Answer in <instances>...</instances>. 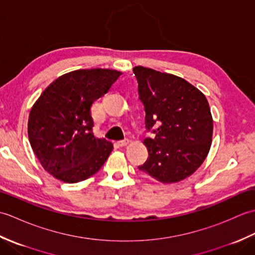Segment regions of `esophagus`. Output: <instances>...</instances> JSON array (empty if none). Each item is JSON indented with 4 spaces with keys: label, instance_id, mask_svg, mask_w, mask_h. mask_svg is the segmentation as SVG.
I'll return each mask as SVG.
<instances>
[{
    "label": "esophagus",
    "instance_id": "34e87169",
    "mask_svg": "<svg viewBox=\"0 0 255 255\" xmlns=\"http://www.w3.org/2000/svg\"><path fill=\"white\" fill-rule=\"evenodd\" d=\"M121 147H125V145H127L129 143V139H124V140H121V141L117 142Z\"/></svg>",
    "mask_w": 255,
    "mask_h": 255
}]
</instances>
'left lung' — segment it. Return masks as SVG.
<instances>
[{
    "label": "left lung",
    "instance_id": "left-lung-1",
    "mask_svg": "<svg viewBox=\"0 0 255 255\" xmlns=\"http://www.w3.org/2000/svg\"><path fill=\"white\" fill-rule=\"evenodd\" d=\"M139 96L145 111L148 160L139 170L164 184L191 176L203 164L213 141L214 122L206 96L187 81L171 73L137 66Z\"/></svg>",
    "mask_w": 255,
    "mask_h": 255
}]
</instances>
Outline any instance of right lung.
Masks as SVG:
<instances>
[{
  "mask_svg": "<svg viewBox=\"0 0 255 255\" xmlns=\"http://www.w3.org/2000/svg\"><path fill=\"white\" fill-rule=\"evenodd\" d=\"M122 72L80 69L62 74L30 108L28 139L42 167L64 183H78L99 171L114 145L92 132L91 107Z\"/></svg>",
  "mask_w": 255,
  "mask_h": 255,
  "instance_id": "1",
  "label": "right lung"
}]
</instances>
